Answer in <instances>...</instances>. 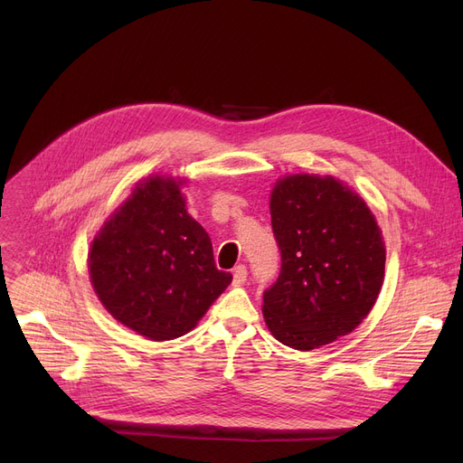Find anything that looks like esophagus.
Listing matches in <instances>:
<instances>
[{
	"label": "esophagus",
	"mask_w": 463,
	"mask_h": 463,
	"mask_svg": "<svg viewBox=\"0 0 463 463\" xmlns=\"http://www.w3.org/2000/svg\"><path fill=\"white\" fill-rule=\"evenodd\" d=\"M246 278H248V269L244 264H238L232 270V283L241 285V283H246Z\"/></svg>",
	"instance_id": "obj_1"
}]
</instances>
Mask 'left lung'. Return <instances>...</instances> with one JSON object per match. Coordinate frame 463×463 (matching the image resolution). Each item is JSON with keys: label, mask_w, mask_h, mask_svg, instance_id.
Listing matches in <instances>:
<instances>
[{"label": "left lung", "mask_w": 463, "mask_h": 463, "mask_svg": "<svg viewBox=\"0 0 463 463\" xmlns=\"http://www.w3.org/2000/svg\"><path fill=\"white\" fill-rule=\"evenodd\" d=\"M270 215L281 250L279 278L262 297L272 335L311 351L353 332L384 279V240L366 201L334 176L288 175L272 189Z\"/></svg>", "instance_id": "1"}]
</instances>
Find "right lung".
Returning a JSON list of instances; mask_svg holds the SVG:
<instances>
[{"label":"right lung","instance_id":"right-lung-1","mask_svg":"<svg viewBox=\"0 0 463 463\" xmlns=\"http://www.w3.org/2000/svg\"><path fill=\"white\" fill-rule=\"evenodd\" d=\"M184 178L150 175L109 215L88 251L97 298L133 332L166 342L197 326L232 281L187 213Z\"/></svg>","mask_w":463,"mask_h":463}]
</instances>
